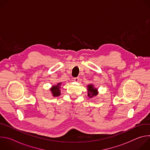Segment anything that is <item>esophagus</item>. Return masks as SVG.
I'll list each match as a JSON object with an SVG mask.
<instances>
[{"label": "esophagus", "mask_w": 150, "mask_h": 150, "mask_svg": "<svg viewBox=\"0 0 150 150\" xmlns=\"http://www.w3.org/2000/svg\"><path fill=\"white\" fill-rule=\"evenodd\" d=\"M74 80V81H75V82H78V81H79V78L78 77H76V78H75Z\"/></svg>", "instance_id": "34e87169"}]
</instances>
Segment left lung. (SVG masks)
I'll list each match as a JSON object with an SVG mask.
<instances>
[{"instance_id":"obj_1","label":"left lung","mask_w":150,"mask_h":150,"mask_svg":"<svg viewBox=\"0 0 150 150\" xmlns=\"http://www.w3.org/2000/svg\"><path fill=\"white\" fill-rule=\"evenodd\" d=\"M88 97H90V98L93 97V96H97V89L94 88L93 85H88Z\"/></svg>"}]
</instances>
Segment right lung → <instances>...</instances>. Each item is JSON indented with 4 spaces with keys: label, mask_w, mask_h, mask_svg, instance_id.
<instances>
[{
    "label": "right lung",
    "mask_w": 150,
    "mask_h": 150,
    "mask_svg": "<svg viewBox=\"0 0 150 150\" xmlns=\"http://www.w3.org/2000/svg\"><path fill=\"white\" fill-rule=\"evenodd\" d=\"M61 83H57V85H54V86L51 88V91L52 93V94L54 97H57L60 95V91L59 90L60 85Z\"/></svg>",
    "instance_id": "obj_1"
}]
</instances>
